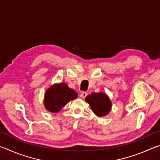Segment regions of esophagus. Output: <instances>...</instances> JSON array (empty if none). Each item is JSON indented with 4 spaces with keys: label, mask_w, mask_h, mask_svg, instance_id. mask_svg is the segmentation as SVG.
Segmentation results:
<instances>
[{
    "label": "esophagus",
    "mask_w": 160,
    "mask_h": 160,
    "mask_svg": "<svg viewBox=\"0 0 160 160\" xmlns=\"http://www.w3.org/2000/svg\"><path fill=\"white\" fill-rule=\"evenodd\" d=\"M87 96H88V93H87L86 92H82L80 94V97L82 99H85Z\"/></svg>",
    "instance_id": "34e87169"
}]
</instances>
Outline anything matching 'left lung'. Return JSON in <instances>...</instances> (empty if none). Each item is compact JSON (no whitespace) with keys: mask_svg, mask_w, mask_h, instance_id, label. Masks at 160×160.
<instances>
[{"mask_svg":"<svg viewBox=\"0 0 160 160\" xmlns=\"http://www.w3.org/2000/svg\"><path fill=\"white\" fill-rule=\"evenodd\" d=\"M85 102L90 104L92 112L99 117L108 115L112 110V103L109 96L102 92L89 94L86 97Z\"/></svg>","mask_w":160,"mask_h":160,"instance_id":"left-lung-1","label":"left lung"}]
</instances>
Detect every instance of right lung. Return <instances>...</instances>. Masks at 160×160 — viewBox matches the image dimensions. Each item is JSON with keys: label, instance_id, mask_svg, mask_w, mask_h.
I'll return each mask as SVG.
<instances>
[{"label": "right lung", "instance_id": "right-lung-1", "mask_svg": "<svg viewBox=\"0 0 160 160\" xmlns=\"http://www.w3.org/2000/svg\"><path fill=\"white\" fill-rule=\"evenodd\" d=\"M78 93L70 88L66 83H55L44 94L45 109L51 113H57L70 100L75 99Z\"/></svg>", "mask_w": 160, "mask_h": 160}]
</instances>
